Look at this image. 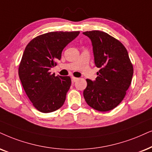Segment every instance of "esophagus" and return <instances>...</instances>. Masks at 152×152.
<instances>
[{"label":"esophagus","mask_w":152,"mask_h":152,"mask_svg":"<svg viewBox=\"0 0 152 152\" xmlns=\"http://www.w3.org/2000/svg\"><path fill=\"white\" fill-rule=\"evenodd\" d=\"M72 81L73 82H76V80L78 79V78H76V77H74V76H72Z\"/></svg>","instance_id":"1"}]
</instances>
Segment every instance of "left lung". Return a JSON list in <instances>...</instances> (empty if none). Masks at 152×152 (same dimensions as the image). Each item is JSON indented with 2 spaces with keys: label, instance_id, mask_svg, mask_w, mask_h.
I'll return each instance as SVG.
<instances>
[{
  "label": "left lung",
  "instance_id": "1",
  "mask_svg": "<svg viewBox=\"0 0 152 152\" xmlns=\"http://www.w3.org/2000/svg\"><path fill=\"white\" fill-rule=\"evenodd\" d=\"M91 40L95 66L99 68L95 80L86 79L85 100L99 111H108L121 102L131 83L133 66L127 50L120 41L100 31L83 33Z\"/></svg>",
  "mask_w": 152,
  "mask_h": 152
}]
</instances>
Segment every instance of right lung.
Returning a JSON list of instances; mask_svg holds the SVG:
<instances>
[{
  "label": "right lung",
  "mask_w": 152,
  "mask_h": 152,
  "mask_svg": "<svg viewBox=\"0 0 152 152\" xmlns=\"http://www.w3.org/2000/svg\"><path fill=\"white\" fill-rule=\"evenodd\" d=\"M79 31L49 32L32 39L23 53L19 76L23 88L34 107L50 113L64 104L72 80L69 76H55L50 70L57 65L66 46Z\"/></svg>",
  "instance_id": "obj_1"
}]
</instances>
